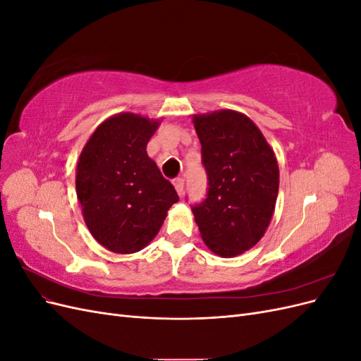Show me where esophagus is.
Instances as JSON below:
<instances>
[{"instance_id": "34e87169", "label": "esophagus", "mask_w": 361, "mask_h": 361, "mask_svg": "<svg viewBox=\"0 0 361 361\" xmlns=\"http://www.w3.org/2000/svg\"><path fill=\"white\" fill-rule=\"evenodd\" d=\"M173 185H174V188H176L178 194L182 197V195H183V190H185V180H183L182 178L174 179V180H173Z\"/></svg>"}]
</instances>
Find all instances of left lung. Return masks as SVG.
<instances>
[{"mask_svg":"<svg viewBox=\"0 0 361 361\" xmlns=\"http://www.w3.org/2000/svg\"><path fill=\"white\" fill-rule=\"evenodd\" d=\"M207 176L206 199L191 206L204 244L233 257L264 236L279 194L274 152L251 120L232 110L195 116Z\"/></svg>","mask_w":361,"mask_h":361,"instance_id":"obj_1","label":"left lung"}]
</instances>
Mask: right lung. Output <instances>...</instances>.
<instances>
[{"label":"right lung","instance_id":"add662e5","mask_svg":"<svg viewBox=\"0 0 361 361\" xmlns=\"http://www.w3.org/2000/svg\"><path fill=\"white\" fill-rule=\"evenodd\" d=\"M159 122L122 113L96 128L76 166V194L97 243L129 255L157 236L179 195L147 157Z\"/></svg>","mask_w":361,"mask_h":361}]
</instances>
